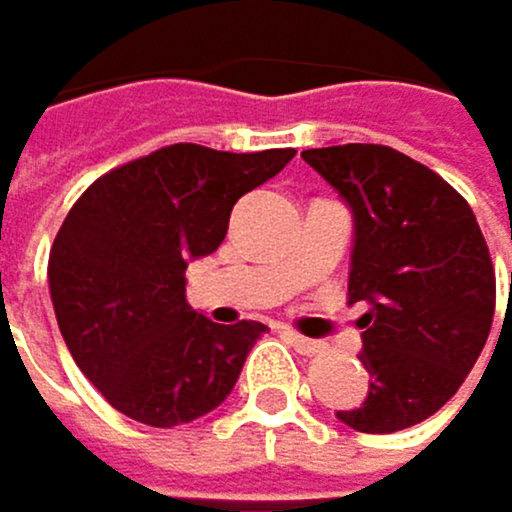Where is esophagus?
I'll return each mask as SVG.
<instances>
[{
    "label": "esophagus",
    "mask_w": 512,
    "mask_h": 512,
    "mask_svg": "<svg viewBox=\"0 0 512 512\" xmlns=\"http://www.w3.org/2000/svg\"><path fill=\"white\" fill-rule=\"evenodd\" d=\"M289 335V342L298 354H307V357H314V354H323L326 351V342L320 339H307V335H298V332H286Z\"/></svg>",
    "instance_id": "obj_1"
}]
</instances>
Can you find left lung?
Here are the masks:
<instances>
[{"label": "left lung", "instance_id": "left-lung-1", "mask_svg": "<svg viewBox=\"0 0 512 512\" xmlns=\"http://www.w3.org/2000/svg\"><path fill=\"white\" fill-rule=\"evenodd\" d=\"M301 158L351 208L348 298L367 304L357 326L370 395L335 416L370 435L423 423L457 395L491 332L494 264L476 214L435 170L388 145Z\"/></svg>", "mask_w": 512, "mask_h": 512}]
</instances>
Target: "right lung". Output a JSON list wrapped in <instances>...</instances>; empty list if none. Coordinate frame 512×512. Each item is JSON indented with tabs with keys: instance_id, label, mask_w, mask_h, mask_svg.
<instances>
[{
	"instance_id": "right-lung-1",
	"label": "right lung",
	"mask_w": 512,
	"mask_h": 512,
	"mask_svg": "<svg viewBox=\"0 0 512 512\" xmlns=\"http://www.w3.org/2000/svg\"><path fill=\"white\" fill-rule=\"evenodd\" d=\"M292 158L295 149L233 155L177 142L77 198L49 254V292L67 351L114 410L170 429L233 392L267 326L192 311L186 267L217 251L236 201Z\"/></svg>"
}]
</instances>
